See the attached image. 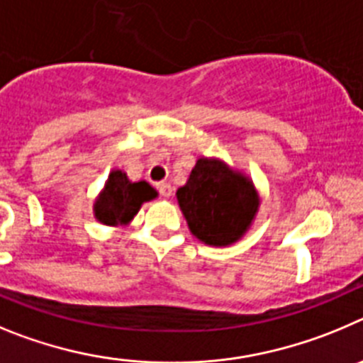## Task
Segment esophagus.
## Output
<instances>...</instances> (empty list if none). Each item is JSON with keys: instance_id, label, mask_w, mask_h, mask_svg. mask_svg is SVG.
<instances>
[{"instance_id": "1", "label": "esophagus", "mask_w": 363, "mask_h": 363, "mask_svg": "<svg viewBox=\"0 0 363 363\" xmlns=\"http://www.w3.org/2000/svg\"><path fill=\"white\" fill-rule=\"evenodd\" d=\"M157 189L162 197H169V195L174 194V188H172V184H169V182H159Z\"/></svg>"}]
</instances>
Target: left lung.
<instances>
[{
    "mask_svg": "<svg viewBox=\"0 0 363 363\" xmlns=\"http://www.w3.org/2000/svg\"><path fill=\"white\" fill-rule=\"evenodd\" d=\"M177 201L189 230L210 246H228L253 220L259 197L253 184L218 161L199 159Z\"/></svg>",
    "mask_w": 363,
    "mask_h": 363,
    "instance_id": "obj_1",
    "label": "left lung"
}]
</instances>
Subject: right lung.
<instances>
[{
    "mask_svg": "<svg viewBox=\"0 0 363 363\" xmlns=\"http://www.w3.org/2000/svg\"><path fill=\"white\" fill-rule=\"evenodd\" d=\"M157 191L145 181L130 182L123 172H112L99 201L96 202V217L103 224H125L139 211L143 202L150 201Z\"/></svg>",
    "mask_w": 363,
    "mask_h": 363,
    "instance_id": "obj_1",
    "label": "right lung"
}]
</instances>
